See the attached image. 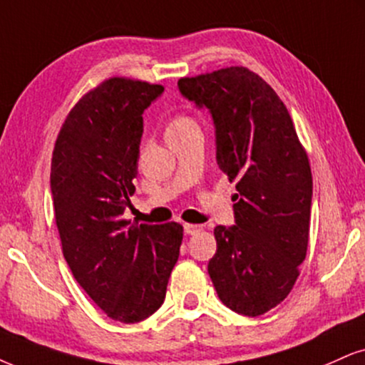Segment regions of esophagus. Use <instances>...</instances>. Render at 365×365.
<instances>
[{
	"instance_id": "34e87169",
	"label": "esophagus",
	"mask_w": 365,
	"mask_h": 365,
	"mask_svg": "<svg viewBox=\"0 0 365 365\" xmlns=\"http://www.w3.org/2000/svg\"><path fill=\"white\" fill-rule=\"evenodd\" d=\"M201 230H203V227H201V225L184 223V233H186V235H196V233H200Z\"/></svg>"
}]
</instances>
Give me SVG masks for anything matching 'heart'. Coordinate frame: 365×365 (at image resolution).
Here are the masks:
<instances>
[{
    "instance_id": "heart-1",
    "label": "heart",
    "mask_w": 365,
    "mask_h": 365,
    "mask_svg": "<svg viewBox=\"0 0 365 365\" xmlns=\"http://www.w3.org/2000/svg\"><path fill=\"white\" fill-rule=\"evenodd\" d=\"M187 123H192V121L190 118H184V116H181V118H175L170 121L169 128H175V127H182V125H187Z\"/></svg>"
}]
</instances>
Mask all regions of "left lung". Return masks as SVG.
Here are the masks:
<instances>
[{
	"label": "left lung",
	"mask_w": 365,
	"mask_h": 365,
	"mask_svg": "<svg viewBox=\"0 0 365 365\" xmlns=\"http://www.w3.org/2000/svg\"><path fill=\"white\" fill-rule=\"evenodd\" d=\"M208 110L218 168L237 181L235 225L215 228L208 274L218 298L244 317H259L289 294L307 257L313 179L308 155L284 103L245 67H227L178 83Z\"/></svg>",
	"instance_id": "left-lung-1"
}]
</instances>
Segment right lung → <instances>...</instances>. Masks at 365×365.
Listing matches in <instances>:
<instances>
[{
    "label": "right lung",
    "instance_id": "add662e5",
    "mask_svg": "<svg viewBox=\"0 0 365 365\" xmlns=\"http://www.w3.org/2000/svg\"><path fill=\"white\" fill-rule=\"evenodd\" d=\"M164 88L113 78L83 96L56 140L51 191L66 262L79 286L121 323L162 307L179 257V223L123 220L137 178L143 111Z\"/></svg>",
    "mask_w": 365,
    "mask_h": 365
}]
</instances>
